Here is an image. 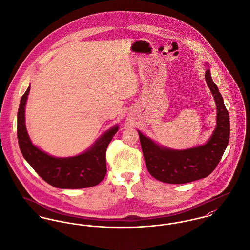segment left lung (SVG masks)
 Segmentation results:
<instances>
[{
  "label": "left lung",
  "instance_id": "1",
  "mask_svg": "<svg viewBox=\"0 0 250 250\" xmlns=\"http://www.w3.org/2000/svg\"><path fill=\"white\" fill-rule=\"evenodd\" d=\"M205 67V81L217 109L216 128L206 143L175 150L159 145L137 130L147 169L159 182L180 184L206 178L217 167L227 149L230 135L229 115L223 96L211 77L207 62Z\"/></svg>",
  "mask_w": 250,
  "mask_h": 250
}]
</instances>
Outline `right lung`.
I'll return each mask as SVG.
<instances>
[{
  "mask_svg": "<svg viewBox=\"0 0 250 250\" xmlns=\"http://www.w3.org/2000/svg\"><path fill=\"white\" fill-rule=\"evenodd\" d=\"M30 86L23 93L17 114V137L24 159L48 184L60 189H80L97 185L107 173L106 151L118 125L107 130L83 153L68 158H56L35 146L25 127V104Z\"/></svg>",
  "mask_w": 250,
  "mask_h": 250,
  "instance_id": "add662e5",
  "label": "right lung"
}]
</instances>
